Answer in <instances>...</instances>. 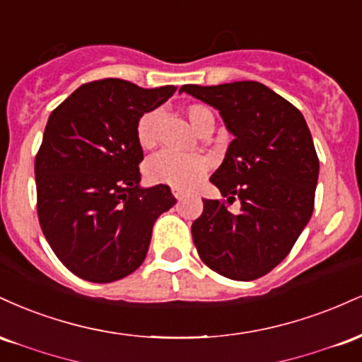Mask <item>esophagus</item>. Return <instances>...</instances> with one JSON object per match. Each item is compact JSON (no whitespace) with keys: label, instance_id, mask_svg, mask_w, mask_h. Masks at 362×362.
Wrapping results in <instances>:
<instances>
[{"label":"esophagus","instance_id":"34e87169","mask_svg":"<svg viewBox=\"0 0 362 362\" xmlns=\"http://www.w3.org/2000/svg\"><path fill=\"white\" fill-rule=\"evenodd\" d=\"M172 194L175 195V197L178 199V201H180V199H184L185 197V192L182 189H178V187H172Z\"/></svg>","mask_w":362,"mask_h":362}]
</instances>
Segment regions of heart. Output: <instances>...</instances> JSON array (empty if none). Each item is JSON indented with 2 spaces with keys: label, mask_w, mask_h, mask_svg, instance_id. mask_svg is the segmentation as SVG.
I'll return each instance as SVG.
<instances>
[{
  "label": "heart",
  "mask_w": 362,
  "mask_h": 362,
  "mask_svg": "<svg viewBox=\"0 0 362 362\" xmlns=\"http://www.w3.org/2000/svg\"><path fill=\"white\" fill-rule=\"evenodd\" d=\"M185 115L190 126L199 131L207 119H214L211 110L204 105H190L185 109ZM158 112H146L141 115L136 126V138L141 148H153L156 143ZM207 168V161L197 153H173L168 149L153 155L144 165L149 182L178 187V189H192L201 180Z\"/></svg>",
  "instance_id": "1"
}]
</instances>
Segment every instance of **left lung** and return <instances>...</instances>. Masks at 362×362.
Here are the masks:
<instances>
[{"label": "left lung", "mask_w": 362, "mask_h": 362, "mask_svg": "<svg viewBox=\"0 0 362 362\" xmlns=\"http://www.w3.org/2000/svg\"><path fill=\"white\" fill-rule=\"evenodd\" d=\"M214 107L233 141L211 175L228 204L204 201L192 224L199 257L228 279L253 281L286 259L308 224L320 163L303 114L269 86L233 81L180 88Z\"/></svg>", "instance_id": "left-lung-1"}]
</instances>
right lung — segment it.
<instances>
[{"label": "right lung", "instance_id": "add662e5", "mask_svg": "<svg viewBox=\"0 0 362 362\" xmlns=\"http://www.w3.org/2000/svg\"><path fill=\"white\" fill-rule=\"evenodd\" d=\"M175 91L105 78L81 85L49 115L35 158L37 211L57 259L81 279L134 272L156 219L175 206L168 185H141L136 138L141 115Z\"/></svg>", "mask_w": 362, "mask_h": 362}]
</instances>
